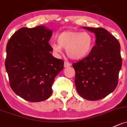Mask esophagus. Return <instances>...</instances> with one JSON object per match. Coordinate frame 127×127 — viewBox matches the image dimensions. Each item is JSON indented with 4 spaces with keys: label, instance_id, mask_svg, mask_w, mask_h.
<instances>
[{
    "label": "esophagus",
    "instance_id": "34e87169",
    "mask_svg": "<svg viewBox=\"0 0 127 127\" xmlns=\"http://www.w3.org/2000/svg\"><path fill=\"white\" fill-rule=\"evenodd\" d=\"M71 64L69 63L68 61H65V62H64V66H65V68L68 67V66H71Z\"/></svg>",
    "mask_w": 127,
    "mask_h": 127
}]
</instances>
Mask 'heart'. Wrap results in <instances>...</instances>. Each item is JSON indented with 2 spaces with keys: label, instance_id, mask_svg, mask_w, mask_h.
Wrapping results in <instances>:
<instances>
[{
  "label": "heart",
  "instance_id": "1",
  "mask_svg": "<svg viewBox=\"0 0 127 127\" xmlns=\"http://www.w3.org/2000/svg\"><path fill=\"white\" fill-rule=\"evenodd\" d=\"M58 43L51 44L54 51L61 53L62 48L66 49V54L73 60H80L87 57L91 52L94 39L88 32L65 31L59 34Z\"/></svg>",
  "mask_w": 127,
  "mask_h": 127
}]
</instances>
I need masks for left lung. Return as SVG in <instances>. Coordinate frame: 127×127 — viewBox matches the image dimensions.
<instances>
[{
    "mask_svg": "<svg viewBox=\"0 0 127 127\" xmlns=\"http://www.w3.org/2000/svg\"><path fill=\"white\" fill-rule=\"evenodd\" d=\"M83 28L95 34L96 45L87 57L73 64L76 90L87 100H99L112 93L118 85L122 62L121 45L104 28Z\"/></svg>",
    "mask_w": 127,
    "mask_h": 127,
    "instance_id": "8db88e82",
    "label": "left lung"
}]
</instances>
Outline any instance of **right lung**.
<instances>
[{"mask_svg": "<svg viewBox=\"0 0 127 127\" xmlns=\"http://www.w3.org/2000/svg\"><path fill=\"white\" fill-rule=\"evenodd\" d=\"M52 30L44 26L23 27L6 47L5 68L15 93L30 102H41L52 95L54 78L64 69L63 60L53 56L49 40Z\"/></svg>", "mask_w": 127, "mask_h": 127, "instance_id": "right-lung-1", "label": "right lung"}]
</instances>
